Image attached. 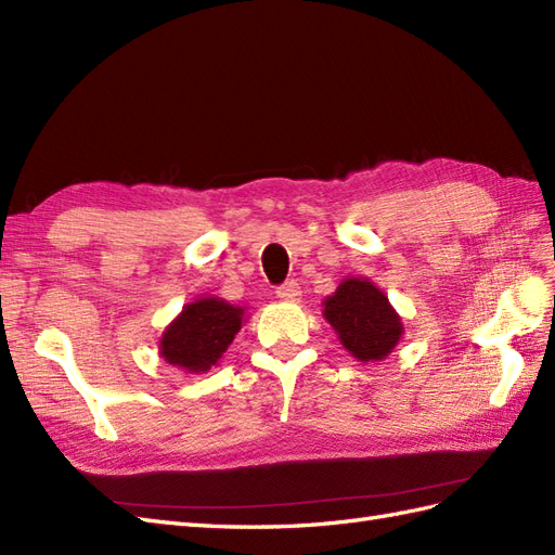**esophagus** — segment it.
Instances as JSON below:
<instances>
[{
	"label": "esophagus",
	"instance_id": "esophagus-1",
	"mask_svg": "<svg viewBox=\"0 0 555 555\" xmlns=\"http://www.w3.org/2000/svg\"><path fill=\"white\" fill-rule=\"evenodd\" d=\"M300 295H302V291H300V283H297V281H286L276 288V297L283 302H297V300H300Z\"/></svg>",
	"mask_w": 555,
	"mask_h": 555
}]
</instances>
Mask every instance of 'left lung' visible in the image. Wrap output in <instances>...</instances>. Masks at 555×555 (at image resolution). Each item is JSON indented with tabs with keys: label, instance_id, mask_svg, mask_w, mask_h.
I'll return each instance as SVG.
<instances>
[{
	"label": "left lung",
	"instance_id": "obj_1",
	"mask_svg": "<svg viewBox=\"0 0 555 555\" xmlns=\"http://www.w3.org/2000/svg\"><path fill=\"white\" fill-rule=\"evenodd\" d=\"M323 317L339 343L363 363L387 359L403 335L401 317L371 279H345L323 300Z\"/></svg>",
	"mask_w": 555,
	"mask_h": 555
}]
</instances>
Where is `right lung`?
I'll return each instance as SVG.
<instances>
[{
  "instance_id": "add662e5",
  "label": "right lung",
  "mask_w": 555,
  "mask_h": 555,
  "mask_svg": "<svg viewBox=\"0 0 555 555\" xmlns=\"http://www.w3.org/2000/svg\"><path fill=\"white\" fill-rule=\"evenodd\" d=\"M241 323H244V309L220 297H202L184 305L178 319L162 335V359L188 373H206L218 365L241 331Z\"/></svg>"
}]
</instances>
